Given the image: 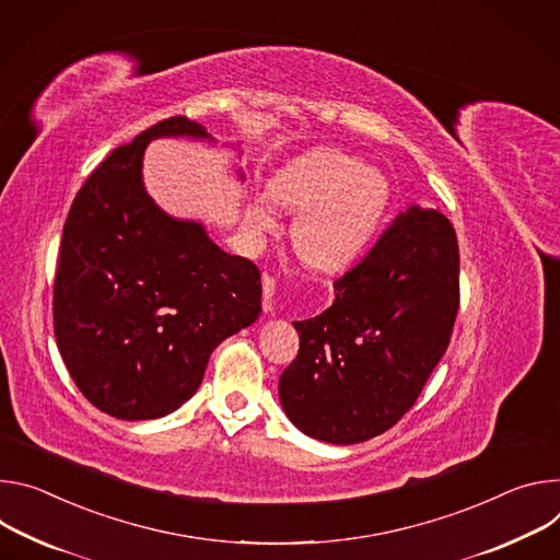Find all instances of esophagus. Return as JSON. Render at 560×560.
<instances>
[{
	"label": "esophagus",
	"mask_w": 560,
	"mask_h": 560,
	"mask_svg": "<svg viewBox=\"0 0 560 560\" xmlns=\"http://www.w3.org/2000/svg\"><path fill=\"white\" fill-rule=\"evenodd\" d=\"M273 295H276V280L271 276L262 278V306L265 312H273Z\"/></svg>",
	"instance_id": "34e87169"
}]
</instances>
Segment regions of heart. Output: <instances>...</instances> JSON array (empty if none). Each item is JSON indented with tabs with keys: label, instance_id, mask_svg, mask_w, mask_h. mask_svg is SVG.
Wrapping results in <instances>:
<instances>
[{
	"label": "heart",
	"instance_id": "b5f03b06",
	"mask_svg": "<svg viewBox=\"0 0 560 560\" xmlns=\"http://www.w3.org/2000/svg\"><path fill=\"white\" fill-rule=\"evenodd\" d=\"M269 194L298 213L293 246L318 271H340L360 260L378 237L392 207L387 173L331 147L312 149L282 164ZM271 198L258 196L248 207V222L260 235L276 231L280 222Z\"/></svg>",
	"mask_w": 560,
	"mask_h": 560
}]
</instances>
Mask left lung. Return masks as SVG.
I'll use <instances>...</instances> for the list:
<instances>
[{
  "label": "left lung",
  "mask_w": 560,
  "mask_h": 560,
  "mask_svg": "<svg viewBox=\"0 0 560 560\" xmlns=\"http://www.w3.org/2000/svg\"><path fill=\"white\" fill-rule=\"evenodd\" d=\"M334 295L320 316L293 323L300 349L278 394L306 436L353 445L394 427L447 351L458 314L452 222L411 205Z\"/></svg>",
  "instance_id": "obj_1"
}]
</instances>
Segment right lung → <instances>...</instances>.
<instances>
[{"mask_svg":"<svg viewBox=\"0 0 560 560\" xmlns=\"http://www.w3.org/2000/svg\"><path fill=\"white\" fill-rule=\"evenodd\" d=\"M160 138L215 144L202 124L177 115L115 149L73 200L55 273L59 353L89 402L119 420L179 409L213 349L262 312L258 267L147 194L142 160Z\"/></svg>","mask_w":560,"mask_h":560,"instance_id":"right-lung-1","label":"right lung"}]
</instances>
